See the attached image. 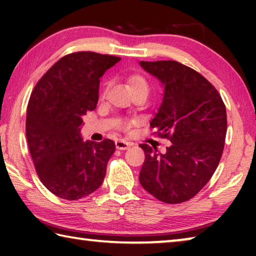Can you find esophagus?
I'll list each match as a JSON object with an SVG mask.
<instances>
[{"instance_id": "1", "label": "esophagus", "mask_w": 256, "mask_h": 256, "mask_svg": "<svg viewBox=\"0 0 256 256\" xmlns=\"http://www.w3.org/2000/svg\"><path fill=\"white\" fill-rule=\"evenodd\" d=\"M115 146H116V148L120 150H126L130 148V146H133V144H131V142H128V141H124V140H118L115 142Z\"/></svg>"}]
</instances>
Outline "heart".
I'll return each instance as SVG.
<instances>
[{
    "label": "heart",
    "mask_w": 256,
    "mask_h": 256,
    "mask_svg": "<svg viewBox=\"0 0 256 256\" xmlns=\"http://www.w3.org/2000/svg\"><path fill=\"white\" fill-rule=\"evenodd\" d=\"M128 86L130 89V92L132 94L134 92H149V84L148 81L146 80L144 76H142L140 74H133L131 76L128 78ZM106 92V89L104 94ZM134 123V120H122L120 123V128L123 130V131H128V130L132 126V124Z\"/></svg>",
    "instance_id": "1"
}]
</instances>
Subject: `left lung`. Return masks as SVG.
I'll use <instances>...</instances> for the list:
<instances>
[{"label":"left lung","mask_w":256,"mask_h":256,"mask_svg":"<svg viewBox=\"0 0 256 256\" xmlns=\"http://www.w3.org/2000/svg\"><path fill=\"white\" fill-rule=\"evenodd\" d=\"M140 66L164 86L162 106L150 126L168 138L164 154L146 144L140 184L164 203H182L196 196L218 167L227 132L226 106L204 76L176 60Z\"/></svg>","instance_id":"8db88e82"}]
</instances>
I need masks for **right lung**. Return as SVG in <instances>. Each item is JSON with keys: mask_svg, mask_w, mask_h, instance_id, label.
<instances>
[{"mask_svg": "<svg viewBox=\"0 0 256 256\" xmlns=\"http://www.w3.org/2000/svg\"><path fill=\"white\" fill-rule=\"evenodd\" d=\"M120 58L76 52L60 58L30 96L26 136L37 175L54 196L79 200L102 184L115 151L110 138L82 141L84 116L98 102L100 76Z\"/></svg>", "mask_w": 256, "mask_h": 256, "instance_id": "1", "label": "right lung"}]
</instances>
